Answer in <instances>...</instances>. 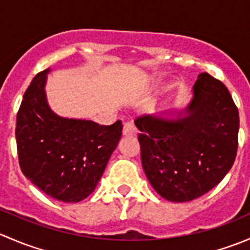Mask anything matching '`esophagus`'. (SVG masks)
<instances>
[{"label":"esophagus","mask_w":250,"mask_h":250,"mask_svg":"<svg viewBox=\"0 0 250 250\" xmlns=\"http://www.w3.org/2000/svg\"><path fill=\"white\" fill-rule=\"evenodd\" d=\"M123 135L125 137H135L137 135V128L133 125V122H125L123 125Z\"/></svg>","instance_id":"1"}]
</instances>
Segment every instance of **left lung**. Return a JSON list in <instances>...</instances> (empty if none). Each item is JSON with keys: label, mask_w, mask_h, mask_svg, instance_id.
<instances>
[{"label": "left lung", "mask_w": 250, "mask_h": 250, "mask_svg": "<svg viewBox=\"0 0 250 250\" xmlns=\"http://www.w3.org/2000/svg\"><path fill=\"white\" fill-rule=\"evenodd\" d=\"M192 93L185 109L162 113L168 117L134 121L144 172L156 192L172 202H188L218 185L238 147V110L225 84L203 72Z\"/></svg>", "instance_id": "8db88e82"}]
</instances>
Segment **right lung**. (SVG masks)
<instances>
[{
  "mask_svg": "<svg viewBox=\"0 0 250 250\" xmlns=\"http://www.w3.org/2000/svg\"><path fill=\"white\" fill-rule=\"evenodd\" d=\"M41 71L22 97L17 115L16 139L21 172L52 198L76 203L99 183L122 137V123L99 125L66 118L49 107L47 75Z\"/></svg>",
  "mask_w": 250,
  "mask_h": 250,
  "instance_id": "right-lung-1",
  "label": "right lung"
}]
</instances>
